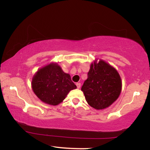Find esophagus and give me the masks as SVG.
Wrapping results in <instances>:
<instances>
[{"label":"esophagus","instance_id":"obj_1","mask_svg":"<svg viewBox=\"0 0 150 150\" xmlns=\"http://www.w3.org/2000/svg\"><path fill=\"white\" fill-rule=\"evenodd\" d=\"M76 87H77V88L78 89H80V87H81V83H77L76 84Z\"/></svg>","mask_w":150,"mask_h":150}]
</instances>
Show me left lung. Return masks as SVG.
Listing matches in <instances>:
<instances>
[{
  "label": "left lung",
  "instance_id": "left-lung-1",
  "mask_svg": "<svg viewBox=\"0 0 150 150\" xmlns=\"http://www.w3.org/2000/svg\"><path fill=\"white\" fill-rule=\"evenodd\" d=\"M81 90L91 107L104 109L118 98L122 90V81L114 67L100 60L91 65L87 79Z\"/></svg>",
  "mask_w": 150,
  "mask_h": 150
}]
</instances>
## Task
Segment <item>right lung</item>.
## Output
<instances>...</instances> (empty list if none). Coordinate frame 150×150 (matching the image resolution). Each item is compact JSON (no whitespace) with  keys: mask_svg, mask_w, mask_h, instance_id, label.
Here are the masks:
<instances>
[{"mask_svg":"<svg viewBox=\"0 0 150 150\" xmlns=\"http://www.w3.org/2000/svg\"><path fill=\"white\" fill-rule=\"evenodd\" d=\"M32 88L42 102L57 105L76 86L70 76L63 72L59 65L51 63L38 71L33 79Z\"/></svg>","mask_w":150,"mask_h":150,"instance_id":"right-lung-1","label":"right lung"}]
</instances>
